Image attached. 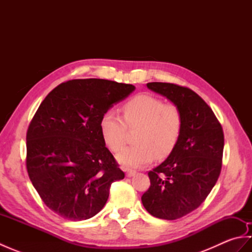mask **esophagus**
Here are the masks:
<instances>
[{"instance_id": "1", "label": "esophagus", "mask_w": 252, "mask_h": 252, "mask_svg": "<svg viewBox=\"0 0 252 252\" xmlns=\"http://www.w3.org/2000/svg\"><path fill=\"white\" fill-rule=\"evenodd\" d=\"M125 171H126V176H129V178H131V176H133V175H135V174H136V171H134V170L126 169Z\"/></svg>"}]
</instances>
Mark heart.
I'll use <instances>...</instances> for the list:
<instances>
[{"mask_svg":"<svg viewBox=\"0 0 252 252\" xmlns=\"http://www.w3.org/2000/svg\"><path fill=\"white\" fill-rule=\"evenodd\" d=\"M121 110L123 119L116 111L108 110L99 123L103 140L114 153L125 145L127 127L138 126L134 135L135 145L118 154L117 159L121 164L141 168L152 162L155 155L161 159L172 153L183 126V117L178 106L163 103L156 96L138 94L126 101Z\"/></svg>","mask_w":252,"mask_h":252,"instance_id":"1","label":"heart"}]
</instances>
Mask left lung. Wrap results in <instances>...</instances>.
Listing matches in <instances>:
<instances>
[{
    "label": "left lung",
    "instance_id": "8db88e82",
    "mask_svg": "<svg viewBox=\"0 0 252 252\" xmlns=\"http://www.w3.org/2000/svg\"><path fill=\"white\" fill-rule=\"evenodd\" d=\"M147 88L179 107L183 126L174 149L148 172L151 186L142 196L152 216L176 220L205 201L221 173L224 134L221 123L199 95L173 83L151 82Z\"/></svg>",
    "mask_w": 252,
    "mask_h": 252
}]
</instances>
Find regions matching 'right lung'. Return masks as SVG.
Returning <instances> with one entry per match:
<instances>
[{"label":"right lung","mask_w":252,"mask_h":252,"mask_svg":"<svg viewBox=\"0 0 252 252\" xmlns=\"http://www.w3.org/2000/svg\"><path fill=\"white\" fill-rule=\"evenodd\" d=\"M135 87L104 79H76L47 94L27 131V171L41 199L70 221L94 217L111 183L125 179L105 145L100 119Z\"/></svg>","instance_id":"add662e5"}]
</instances>
